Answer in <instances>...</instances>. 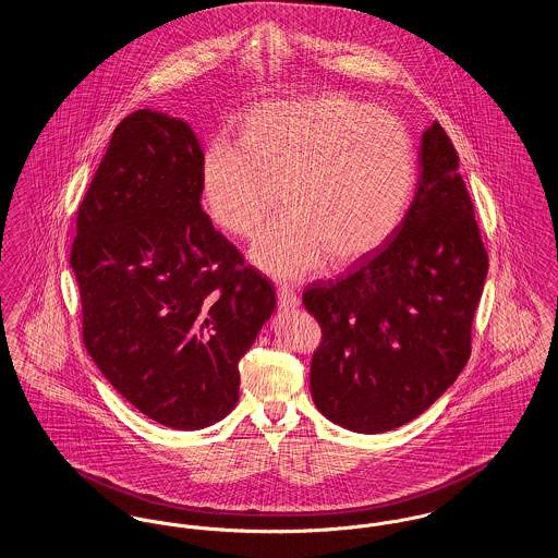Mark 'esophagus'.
Here are the masks:
<instances>
[{
    "label": "esophagus",
    "mask_w": 558,
    "mask_h": 558,
    "mask_svg": "<svg viewBox=\"0 0 558 558\" xmlns=\"http://www.w3.org/2000/svg\"><path fill=\"white\" fill-rule=\"evenodd\" d=\"M276 294H278L280 310H294L299 305V296L292 292L291 287H278Z\"/></svg>",
    "instance_id": "obj_1"
}]
</instances>
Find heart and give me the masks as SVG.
<instances>
[{
    "label": "heart",
    "mask_w": 558,
    "mask_h": 558,
    "mask_svg": "<svg viewBox=\"0 0 558 558\" xmlns=\"http://www.w3.org/2000/svg\"><path fill=\"white\" fill-rule=\"evenodd\" d=\"M414 148L398 117L339 92L253 108L239 148L211 144L201 159V194L215 226L257 239L278 211L287 223L251 253L284 280L324 262L351 266L398 230L414 186Z\"/></svg>",
    "instance_id": "1"
}]
</instances>
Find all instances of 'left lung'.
Instances as JSON below:
<instances>
[{"mask_svg":"<svg viewBox=\"0 0 558 558\" xmlns=\"http://www.w3.org/2000/svg\"><path fill=\"white\" fill-rule=\"evenodd\" d=\"M421 178L393 236L337 280L303 292L322 341L312 357L319 412L355 433H385L423 414L471 357L487 276L458 153L435 121Z\"/></svg>","mask_w":558,"mask_h":558,"instance_id":"8db88e82","label":"left lung"}]
</instances>
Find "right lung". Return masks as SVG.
Returning a JSON list of instances; mask_svg holds the SVG:
<instances>
[{
  "instance_id": "1",
  "label": "right lung",
  "mask_w": 558,
  "mask_h": 558,
  "mask_svg": "<svg viewBox=\"0 0 558 558\" xmlns=\"http://www.w3.org/2000/svg\"><path fill=\"white\" fill-rule=\"evenodd\" d=\"M201 159L184 121L125 117L71 246L92 360L142 414L180 430L234 410L240 357L276 307L274 284L203 211Z\"/></svg>"
}]
</instances>
